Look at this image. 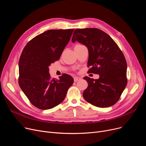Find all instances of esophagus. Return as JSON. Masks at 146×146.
Wrapping results in <instances>:
<instances>
[{"label":"esophagus","instance_id":"1","mask_svg":"<svg viewBox=\"0 0 146 146\" xmlns=\"http://www.w3.org/2000/svg\"><path fill=\"white\" fill-rule=\"evenodd\" d=\"M80 80V78H79V77H74V82H78Z\"/></svg>","mask_w":146,"mask_h":146}]
</instances>
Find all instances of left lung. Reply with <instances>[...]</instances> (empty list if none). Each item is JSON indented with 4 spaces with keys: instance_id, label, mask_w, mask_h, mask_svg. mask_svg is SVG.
Masks as SVG:
<instances>
[{
    "instance_id": "left-lung-1",
    "label": "left lung",
    "mask_w": 146,
    "mask_h": 146,
    "mask_svg": "<svg viewBox=\"0 0 146 146\" xmlns=\"http://www.w3.org/2000/svg\"><path fill=\"white\" fill-rule=\"evenodd\" d=\"M72 42L86 45L89 51L88 73L98 74V79L85 76L88 83L83 93L85 100L99 108L115 104L127 84V61L112 38L98 28L76 29Z\"/></svg>"
}]
</instances>
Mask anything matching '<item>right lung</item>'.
I'll list each match as a JSON object with an SVG mask.
<instances>
[{"instance_id": "obj_1", "label": "right lung", "mask_w": 146, "mask_h": 146, "mask_svg": "<svg viewBox=\"0 0 146 146\" xmlns=\"http://www.w3.org/2000/svg\"><path fill=\"white\" fill-rule=\"evenodd\" d=\"M74 29H50L35 36L23 50L19 61V85L34 106L51 109L61 104L73 83L70 75L51 79L48 66L58 60Z\"/></svg>"}]
</instances>
